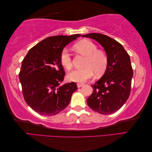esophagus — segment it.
<instances>
[{"instance_id": "obj_1", "label": "esophagus", "mask_w": 152, "mask_h": 152, "mask_svg": "<svg viewBox=\"0 0 152 152\" xmlns=\"http://www.w3.org/2000/svg\"><path fill=\"white\" fill-rule=\"evenodd\" d=\"M83 86V83H78V84H77V87H78V88H81V87H82Z\"/></svg>"}]
</instances>
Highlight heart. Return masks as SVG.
<instances>
[{
    "mask_svg": "<svg viewBox=\"0 0 152 152\" xmlns=\"http://www.w3.org/2000/svg\"><path fill=\"white\" fill-rule=\"evenodd\" d=\"M74 48L80 54L86 57L84 63L85 68L76 69L68 75L71 82L83 83L93 76L102 75L106 70L108 65V57L102 50H98L96 45L89 40L84 39L74 45ZM60 62L67 70L72 68L71 55L66 48L62 50L60 55Z\"/></svg>",
    "mask_w": 152,
    "mask_h": 152,
    "instance_id": "b5f03b06",
    "label": "heart"
}]
</instances>
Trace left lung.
<instances>
[{
	"label": "left lung",
	"instance_id": "left-lung-1",
	"mask_svg": "<svg viewBox=\"0 0 152 152\" xmlns=\"http://www.w3.org/2000/svg\"><path fill=\"white\" fill-rule=\"evenodd\" d=\"M82 37L98 42L108 57L105 72L91 86L93 93L87 103L99 114H112L122 107L130 95L133 76L130 57L121 44L106 35L89 33Z\"/></svg>",
	"mask_w": 152,
	"mask_h": 152
}]
</instances>
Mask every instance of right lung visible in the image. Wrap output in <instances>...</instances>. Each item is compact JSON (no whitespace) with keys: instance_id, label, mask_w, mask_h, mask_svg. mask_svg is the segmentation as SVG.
<instances>
[{"instance_id":"obj_1","label":"right lung","mask_w":152,"mask_h":152,"mask_svg":"<svg viewBox=\"0 0 152 152\" xmlns=\"http://www.w3.org/2000/svg\"><path fill=\"white\" fill-rule=\"evenodd\" d=\"M80 36L46 38L32 48L22 61L19 78L25 101L39 114L50 116L63 111L78 89L74 82L61 85L65 72L60 55L66 45Z\"/></svg>"}]
</instances>
